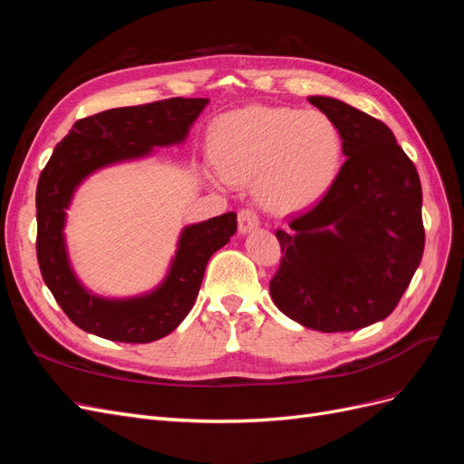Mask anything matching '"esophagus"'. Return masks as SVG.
<instances>
[{
    "label": "esophagus",
    "mask_w": 464,
    "mask_h": 464,
    "mask_svg": "<svg viewBox=\"0 0 464 464\" xmlns=\"http://www.w3.org/2000/svg\"><path fill=\"white\" fill-rule=\"evenodd\" d=\"M257 227H259V217L256 215V210L242 208L240 215H237V230H240V234H247L251 230H256Z\"/></svg>",
    "instance_id": "obj_1"
}]
</instances>
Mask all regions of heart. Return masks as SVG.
I'll use <instances>...</instances> for the list:
<instances>
[{
  "instance_id": "obj_1",
  "label": "heart",
  "mask_w": 464,
  "mask_h": 464,
  "mask_svg": "<svg viewBox=\"0 0 464 464\" xmlns=\"http://www.w3.org/2000/svg\"><path fill=\"white\" fill-rule=\"evenodd\" d=\"M213 154L224 178L234 184L256 179L259 203L269 213L288 215L331 188L343 141L323 111L247 106L217 121Z\"/></svg>"
}]
</instances>
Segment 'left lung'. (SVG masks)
Wrapping results in <instances>:
<instances>
[{
    "label": "left lung",
    "instance_id": "obj_1",
    "mask_svg": "<svg viewBox=\"0 0 464 464\" xmlns=\"http://www.w3.org/2000/svg\"><path fill=\"white\" fill-rule=\"evenodd\" d=\"M341 133L344 164L323 199L276 230V307L321 333L368 327L395 310L424 254L422 186L383 121L329 96L307 98Z\"/></svg>",
    "mask_w": 464,
    "mask_h": 464
}]
</instances>
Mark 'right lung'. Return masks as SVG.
Listing matches in <instances>:
<instances>
[{"label": "right lung", "mask_w": 464, "mask_h": 464, "mask_svg": "<svg viewBox=\"0 0 464 464\" xmlns=\"http://www.w3.org/2000/svg\"><path fill=\"white\" fill-rule=\"evenodd\" d=\"M207 104L208 98H168L106 110L75 121L55 145L36 188V257L55 302L79 329L118 343L162 339L186 319L210 256L234 236L236 213L186 227L160 286L125 300L94 296L79 283L67 259L65 208L81 181L104 166L147 157L152 147L181 143Z\"/></svg>", "instance_id": "1"}]
</instances>
